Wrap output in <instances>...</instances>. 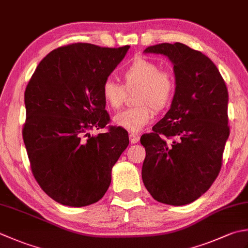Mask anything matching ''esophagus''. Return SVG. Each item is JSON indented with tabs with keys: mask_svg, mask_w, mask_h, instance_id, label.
Wrapping results in <instances>:
<instances>
[{
	"mask_svg": "<svg viewBox=\"0 0 248 248\" xmlns=\"http://www.w3.org/2000/svg\"><path fill=\"white\" fill-rule=\"evenodd\" d=\"M129 140H130L131 144H137L140 140V137H139V135H135V134H130Z\"/></svg>",
	"mask_w": 248,
	"mask_h": 248,
	"instance_id": "34e87169",
	"label": "esophagus"
}]
</instances>
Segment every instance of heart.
Returning <instances> with one entry per match:
<instances>
[{"mask_svg":"<svg viewBox=\"0 0 248 248\" xmlns=\"http://www.w3.org/2000/svg\"><path fill=\"white\" fill-rule=\"evenodd\" d=\"M124 87L139 88L137 104L133 108L116 114L113 123L130 133H139L154 119V110H161L170 104L174 94V78L169 71L160 70L158 63L145 58H137L123 72ZM113 79H106L101 88L105 104L117 109L123 105L125 90Z\"/></svg>","mask_w":248,"mask_h":248,"instance_id":"obj_1","label":"heart"}]
</instances>
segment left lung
<instances>
[{
    "label": "left lung",
    "instance_id": "1",
    "mask_svg": "<svg viewBox=\"0 0 248 248\" xmlns=\"http://www.w3.org/2000/svg\"><path fill=\"white\" fill-rule=\"evenodd\" d=\"M144 53L172 62L175 92L171 108L143 134L142 178L158 202L185 205L208 190L219 174L229 138L228 89L210 58L182 43L149 46Z\"/></svg>",
    "mask_w": 248,
    "mask_h": 248
}]
</instances>
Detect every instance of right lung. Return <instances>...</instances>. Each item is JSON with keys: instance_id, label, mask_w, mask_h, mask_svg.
I'll return each instance as SVG.
<instances>
[{"instance_id": "obj_1", "label": "right lung", "mask_w": 248, "mask_h": 248, "mask_svg": "<svg viewBox=\"0 0 248 248\" xmlns=\"http://www.w3.org/2000/svg\"><path fill=\"white\" fill-rule=\"evenodd\" d=\"M129 48L86 43L59 47L40 62L27 86L22 137L32 173L62 205L81 207L102 199L111 169L128 147L123 128L98 137L88 131L108 124L101 88Z\"/></svg>"}]
</instances>
